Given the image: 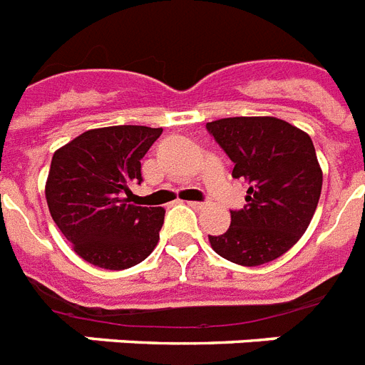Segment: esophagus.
Listing matches in <instances>:
<instances>
[{"label":"esophagus","instance_id":"esophagus-1","mask_svg":"<svg viewBox=\"0 0 365 365\" xmlns=\"http://www.w3.org/2000/svg\"><path fill=\"white\" fill-rule=\"evenodd\" d=\"M188 205H190L192 209H197V211H200V209L205 207V203H203V201H188Z\"/></svg>","mask_w":365,"mask_h":365}]
</instances>
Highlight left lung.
<instances>
[{"label": "left lung", "mask_w": 365, "mask_h": 365, "mask_svg": "<svg viewBox=\"0 0 365 365\" xmlns=\"http://www.w3.org/2000/svg\"><path fill=\"white\" fill-rule=\"evenodd\" d=\"M249 185L241 211L222 235H209L212 250L233 264L262 265L298 243L311 224L322 190L314 145L307 133L275 116H232L207 122Z\"/></svg>", "instance_id": "left-lung-1"}]
</instances>
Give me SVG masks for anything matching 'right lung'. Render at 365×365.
<instances>
[{"mask_svg": "<svg viewBox=\"0 0 365 365\" xmlns=\"http://www.w3.org/2000/svg\"><path fill=\"white\" fill-rule=\"evenodd\" d=\"M162 128H96L52 156L45 196L52 220L73 250L101 269L143 262L158 245L165 211L132 203L141 158Z\"/></svg>", "mask_w": 365, "mask_h": 365, "instance_id": "right-lung-1", "label": "right lung"}]
</instances>
